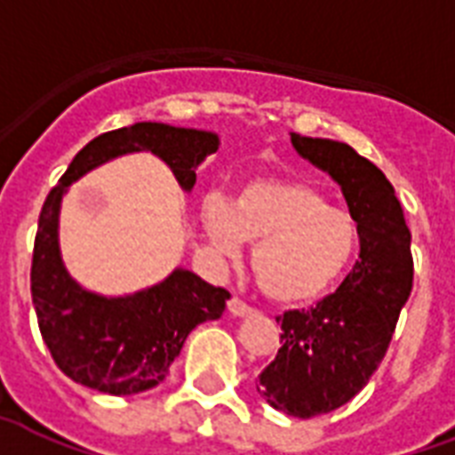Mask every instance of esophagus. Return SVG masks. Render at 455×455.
<instances>
[{"label": "esophagus", "instance_id": "1", "mask_svg": "<svg viewBox=\"0 0 455 455\" xmlns=\"http://www.w3.org/2000/svg\"><path fill=\"white\" fill-rule=\"evenodd\" d=\"M228 311H230V315H235V318H244V315H251L253 308L251 306H246L242 299L232 297L230 301H228Z\"/></svg>", "mask_w": 455, "mask_h": 455}]
</instances>
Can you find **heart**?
<instances>
[{
  "label": "heart",
  "mask_w": 455,
  "mask_h": 455,
  "mask_svg": "<svg viewBox=\"0 0 455 455\" xmlns=\"http://www.w3.org/2000/svg\"><path fill=\"white\" fill-rule=\"evenodd\" d=\"M204 230L211 244L235 256L253 244L251 270L267 299L311 304L337 287L355 251V220L299 180H253L232 204L206 202Z\"/></svg>",
  "instance_id": "b5f03b06"
}]
</instances>
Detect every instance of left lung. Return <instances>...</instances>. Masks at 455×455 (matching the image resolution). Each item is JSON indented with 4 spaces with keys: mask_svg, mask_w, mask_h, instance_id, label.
Instances as JSON below:
<instances>
[{
    "mask_svg": "<svg viewBox=\"0 0 455 455\" xmlns=\"http://www.w3.org/2000/svg\"><path fill=\"white\" fill-rule=\"evenodd\" d=\"M291 144L339 185L361 239L339 290L277 318L283 347L256 382L277 411L315 418L348 403L378 371L413 290V256L403 209L378 165L334 140L291 132Z\"/></svg>",
    "mask_w": 455,
    "mask_h": 455,
    "instance_id": "1",
    "label": "left lung"
}]
</instances>
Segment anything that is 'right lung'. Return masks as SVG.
<instances>
[{"label":"right lung","instance_id":"1","mask_svg":"<svg viewBox=\"0 0 455 455\" xmlns=\"http://www.w3.org/2000/svg\"><path fill=\"white\" fill-rule=\"evenodd\" d=\"M216 132L135 123L94 137L70 161L42 206L35 235L30 291L42 339L54 363L77 385L111 396L147 392L164 382L188 334L218 320L230 291L175 267L164 283L125 297L87 291L68 275L59 249V211L66 189L111 158L151 151L192 192L196 168L218 151Z\"/></svg>","mask_w":455,"mask_h":455}]
</instances>
